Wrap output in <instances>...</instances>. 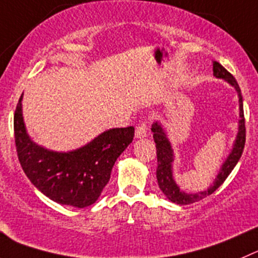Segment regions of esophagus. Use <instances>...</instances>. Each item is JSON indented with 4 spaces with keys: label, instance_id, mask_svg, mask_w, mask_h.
I'll use <instances>...</instances> for the list:
<instances>
[{
    "label": "esophagus",
    "instance_id": "esophagus-1",
    "mask_svg": "<svg viewBox=\"0 0 258 258\" xmlns=\"http://www.w3.org/2000/svg\"><path fill=\"white\" fill-rule=\"evenodd\" d=\"M147 136H148V125H147V122H142L137 126L136 137L137 138H144Z\"/></svg>",
    "mask_w": 258,
    "mask_h": 258
}]
</instances>
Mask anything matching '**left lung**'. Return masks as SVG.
Here are the masks:
<instances>
[{
  "mask_svg": "<svg viewBox=\"0 0 258 258\" xmlns=\"http://www.w3.org/2000/svg\"><path fill=\"white\" fill-rule=\"evenodd\" d=\"M213 72H214L215 77L223 78V80L228 81V82L232 86H234V88L237 90L238 97H239V116H241V120H239V132H238L237 139H235L234 148H233L232 153L229 154L227 161L223 164L222 170H220L219 175L215 178V182L212 187L208 188L207 191H201V192L198 194H186L180 190V187L176 185V182L173 181L172 177L173 152L172 148H171L170 142L166 138V134H164L161 125L154 122L153 126H152L153 139L154 143H156L157 149L156 175L157 181H158V186L162 190V192L167 196L168 200H171L172 203H176V204L178 205L192 204V203L203 200V199H205L207 196L212 195V194L214 192L219 186H222V183L227 180V177L229 176V173L232 172L233 168L235 167V164H237V162L241 158L242 153H243L244 143H246V122H244L243 100H242L241 88L238 86V82L234 80V77H233L220 63H213Z\"/></svg>",
  "mask_w": 258,
  "mask_h": 258,
  "instance_id": "left-lung-1",
  "label": "left lung"
}]
</instances>
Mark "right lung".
<instances>
[{
	"label": "right lung",
	"mask_w": 258,
	"mask_h": 258,
	"mask_svg": "<svg viewBox=\"0 0 258 258\" xmlns=\"http://www.w3.org/2000/svg\"><path fill=\"white\" fill-rule=\"evenodd\" d=\"M21 99L14 115L15 146L24 172L39 191L62 205L90 207L109 182L117 157L134 138V127L104 132L87 146L58 153L33 143L26 134Z\"/></svg>",
	"instance_id": "obj_1"
}]
</instances>
